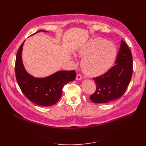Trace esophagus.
<instances>
[{"label":"esophagus","mask_w":146,"mask_h":146,"mask_svg":"<svg viewBox=\"0 0 146 146\" xmlns=\"http://www.w3.org/2000/svg\"><path fill=\"white\" fill-rule=\"evenodd\" d=\"M82 79V76L80 74H78L76 76V80H80Z\"/></svg>","instance_id":"esophagus-1"}]
</instances>
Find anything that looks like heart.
<instances>
[{"instance_id":"heart-1","label":"heart","mask_w":146,"mask_h":146,"mask_svg":"<svg viewBox=\"0 0 146 146\" xmlns=\"http://www.w3.org/2000/svg\"><path fill=\"white\" fill-rule=\"evenodd\" d=\"M79 54L83 57V72L88 76H95L110 70L116 59L117 48L112 42L98 37L84 44Z\"/></svg>"}]
</instances>
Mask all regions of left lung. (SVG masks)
<instances>
[{"instance_id": "8db88e82", "label": "left lung", "mask_w": 146, "mask_h": 146, "mask_svg": "<svg viewBox=\"0 0 146 146\" xmlns=\"http://www.w3.org/2000/svg\"><path fill=\"white\" fill-rule=\"evenodd\" d=\"M115 65L102 74L93 79L96 89L90 96L95 104H105L123 95L131 81L133 74V57L128 45L121 40Z\"/></svg>"}]
</instances>
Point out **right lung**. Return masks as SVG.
Masks as SVG:
<instances>
[{
    "label": "right lung",
    "instance_id": "add662e5",
    "mask_svg": "<svg viewBox=\"0 0 146 146\" xmlns=\"http://www.w3.org/2000/svg\"><path fill=\"white\" fill-rule=\"evenodd\" d=\"M40 31L47 32L43 30L38 32ZM24 42L18 50L15 62V74L19 86L29 100L38 105L48 106L55 104L61 96L63 86L75 79L76 73L74 70L59 71L44 78H35L29 74L22 60Z\"/></svg>",
    "mask_w": 146,
    "mask_h": 146
}]
</instances>
